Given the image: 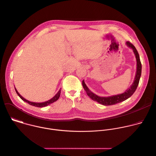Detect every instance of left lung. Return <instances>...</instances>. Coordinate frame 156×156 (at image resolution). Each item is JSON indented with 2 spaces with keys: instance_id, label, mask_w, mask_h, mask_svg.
I'll return each mask as SVG.
<instances>
[{
  "instance_id": "left-lung-1",
  "label": "left lung",
  "mask_w": 156,
  "mask_h": 156,
  "mask_svg": "<svg viewBox=\"0 0 156 156\" xmlns=\"http://www.w3.org/2000/svg\"><path fill=\"white\" fill-rule=\"evenodd\" d=\"M126 44L128 48L132 49L133 52H134V54L135 55V57L136 59V72L135 79H134V81H133V83L131 85V86L129 88H128L127 90L122 94L108 96V97H101V96H99L95 94L93 92H91L90 90V89L87 87V86L85 84L84 81L83 80L82 84H83L84 90L86 92V94H87V96L90 97L92 100L96 101L98 103L102 104L104 105H114V104L122 102L126 100L127 99L130 98L133 94V93L135 92L136 88L138 86L140 79V77L141 75L142 66H141V63L140 61L139 54H138L136 49L135 48V47L128 41H127L126 42Z\"/></svg>"
}]
</instances>
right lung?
<instances>
[{
	"label": "right lung",
	"instance_id": "1",
	"mask_svg": "<svg viewBox=\"0 0 156 156\" xmlns=\"http://www.w3.org/2000/svg\"><path fill=\"white\" fill-rule=\"evenodd\" d=\"M15 91L16 93H17V94L18 95V96L23 100V101L28 103L29 104L31 105H33V106H35V107H46V106H48V105L49 104H51L52 103L55 102L56 101H57L60 97V91H61V89H60L59 91H58V93L51 99L47 101H45V102H31V101H29L28 100H27L26 99H25L23 97H22L20 94L18 92V91L16 90V89L15 88Z\"/></svg>",
	"mask_w": 156,
	"mask_h": 156
}]
</instances>
